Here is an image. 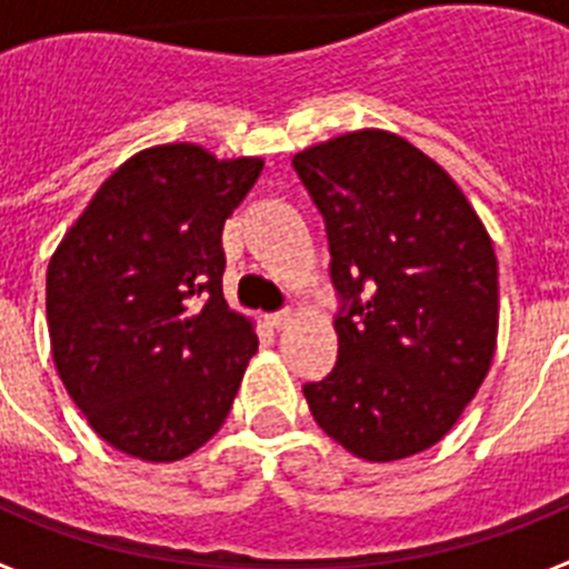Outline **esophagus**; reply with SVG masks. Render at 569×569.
<instances>
[{"label":"esophagus","instance_id":"1","mask_svg":"<svg viewBox=\"0 0 569 569\" xmlns=\"http://www.w3.org/2000/svg\"><path fill=\"white\" fill-rule=\"evenodd\" d=\"M293 321V310H279V313H270L268 316V325L273 330H284Z\"/></svg>","mask_w":569,"mask_h":569}]
</instances>
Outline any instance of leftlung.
I'll return each instance as SVG.
<instances>
[{
	"mask_svg": "<svg viewBox=\"0 0 569 569\" xmlns=\"http://www.w3.org/2000/svg\"><path fill=\"white\" fill-rule=\"evenodd\" d=\"M325 216L341 308L336 367L305 385L316 425L365 461L416 456L450 433L490 370L499 261L441 164L387 130L293 156Z\"/></svg>",
	"mask_w": 569,
	"mask_h": 569,
	"instance_id": "1",
	"label": "left lung"
}]
</instances>
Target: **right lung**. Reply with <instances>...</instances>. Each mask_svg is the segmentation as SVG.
<instances>
[{
	"label": "right lung",
	"mask_w": 569,
	"mask_h": 569,
	"mask_svg": "<svg viewBox=\"0 0 569 569\" xmlns=\"http://www.w3.org/2000/svg\"><path fill=\"white\" fill-rule=\"evenodd\" d=\"M261 168L190 142L139 150L50 256L59 379L90 427L133 459L199 450L259 350L253 321L222 296V228Z\"/></svg>",
	"instance_id": "1"
}]
</instances>
